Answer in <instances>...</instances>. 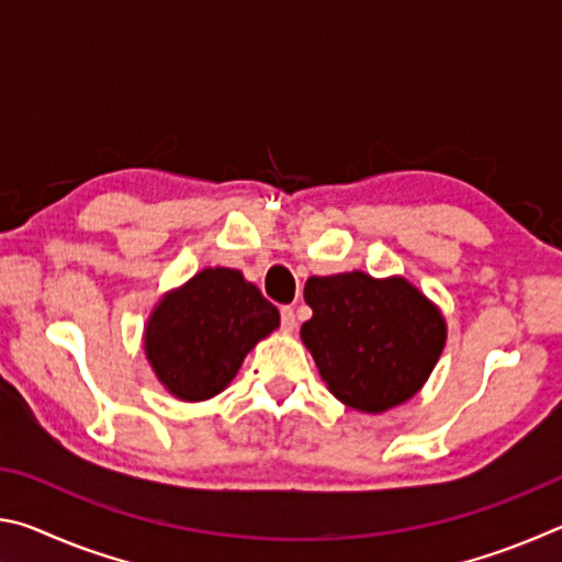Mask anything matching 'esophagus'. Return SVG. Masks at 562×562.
Masks as SVG:
<instances>
[{
    "mask_svg": "<svg viewBox=\"0 0 562 562\" xmlns=\"http://www.w3.org/2000/svg\"><path fill=\"white\" fill-rule=\"evenodd\" d=\"M280 322H282V329L292 331L294 327H297V317H294V310L292 307H282L280 310Z\"/></svg>",
    "mask_w": 562,
    "mask_h": 562,
    "instance_id": "34e87169",
    "label": "esophagus"
}]
</instances>
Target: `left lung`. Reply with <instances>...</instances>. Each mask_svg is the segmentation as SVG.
Returning a JSON list of instances; mask_svg holds the SVG:
<instances>
[{"label": "left lung", "mask_w": 562, "mask_h": 562, "mask_svg": "<svg viewBox=\"0 0 562 562\" xmlns=\"http://www.w3.org/2000/svg\"><path fill=\"white\" fill-rule=\"evenodd\" d=\"M304 302L312 319L302 341L329 392L357 412L379 414L412 398L443 349L441 312L404 278H310Z\"/></svg>", "instance_id": "1"}]
</instances>
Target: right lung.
<instances>
[{
    "instance_id": "obj_1",
    "label": "right lung",
    "mask_w": 562,
    "mask_h": 562,
    "mask_svg": "<svg viewBox=\"0 0 562 562\" xmlns=\"http://www.w3.org/2000/svg\"><path fill=\"white\" fill-rule=\"evenodd\" d=\"M278 325V307L243 272L203 270L158 302L146 355L170 394L203 402L233 382L247 351Z\"/></svg>"
}]
</instances>
